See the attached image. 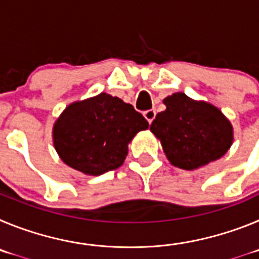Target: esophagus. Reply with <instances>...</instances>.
<instances>
[{
  "label": "esophagus",
  "mask_w": 259,
  "mask_h": 259,
  "mask_svg": "<svg viewBox=\"0 0 259 259\" xmlns=\"http://www.w3.org/2000/svg\"><path fill=\"white\" fill-rule=\"evenodd\" d=\"M144 116H145L146 120H148V122L152 124V122L154 120V118H155V110H153V109L152 110H146L145 113H144Z\"/></svg>",
  "instance_id": "obj_1"
}]
</instances>
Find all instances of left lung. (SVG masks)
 I'll list each match as a JSON object with an SVG mask.
<instances>
[{
  "mask_svg": "<svg viewBox=\"0 0 259 259\" xmlns=\"http://www.w3.org/2000/svg\"><path fill=\"white\" fill-rule=\"evenodd\" d=\"M150 131L161 141L167 159L183 170H197L223 157L233 143V127L221 110L183 92L163 100Z\"/></svg>",
  "mask_w": 259,
  "mask_h": 259,
  "instance_id": "obj_1",
  "label": "left lung"
}]
</instances>
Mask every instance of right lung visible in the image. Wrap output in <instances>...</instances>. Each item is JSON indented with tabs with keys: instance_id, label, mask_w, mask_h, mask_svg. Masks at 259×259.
Listing matches in <instances>:
<instances>
[{
	"instance_id": "1",
	"label": "right lung",
	"mask_w": 259,
	"mask_h": 259,
	"mask_svg": "<svg viewBox=\"0 0 259 259\" xmlns=\"http://www.w3.org/2000/svg\"><path fill=\"white\" fill-rule=\"evenodd\" d=\"M148 127L132 105L100 93L62 111L53 125V144L68 167L98 176L122 166L128 144Z\"/></svg>"
}]
</instances>
